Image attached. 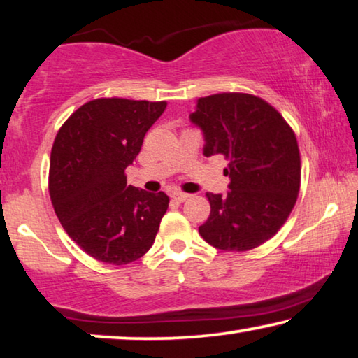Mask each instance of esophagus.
Wrapping results in <instances>:
<instances>
[{
	"instance_id": "34e87169",
	"label": "esophagus",
	"mask_w": 358,
	"mask_h": 358,
	"mask_svg": "<svg viewBox=\"0 0 358 358\" xmlns=\"http://www.w3.org/2000/svg\"><path fill=\"white\" fill-rule=\"evenodd\" d=\"M189 197H190L189 194L180 192V190H176V192H173V199L178 200V202H185V200H187Z\"/></svg>"
}]
</instances>
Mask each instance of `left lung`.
Returning a JSON list of instances; mask_svg holds the SVG:
<instances>
[{
  "label": "left lung",
  "mask_w": 358,
  "mask_h": 358,
  "mask_svg": "<svg viewBox=\"0 0 358 358\" xmlns=\"http://www.w3.org/2000/svg\"><path fill=\"white\" fill-rule=\"evenodd\" d=\"M190 122L203 134V155L228 161V194H207L210 217L199 233L222 251H249L287 222L300 190L296 136L261 97L222 92L200 97Z\"/></svg>",
  "instance_id": "8db88e82"
}]
</instances>
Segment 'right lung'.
<instances>
[{
	"mask_svg": "<svg viewBox=\"0 0 358 358\" xmlns=\"http://www.w3.org/2000/svg\"><path fill=\"white\" fill-rule=\"evenodd\" d=\"M164 109V101L94 99L55 136L48 173L53 210L68 236L97 261L124 266L153 246L169 197L127 185L125 169Z\"/></svg>",
	"mask_w": 358,
	"mask_h": 358,
	"instance_id": "right-lung-1",
	"label": "right lung"
}]
</instances>
